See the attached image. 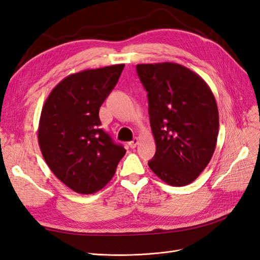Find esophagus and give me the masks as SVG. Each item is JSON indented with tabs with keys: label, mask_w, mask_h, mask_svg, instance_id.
I'll use <instances>...</instances> for the list:
<instances>
[{
	"label": "esophagus",
	"mask_w": 260,
	"mask_h": 260,
	"mask_svg": "<svg viewBox=\"0 0 260 260\" xmlns=\"http://www.w3.org/2000/svg\"><path fill=\"white\" fill-rule=\"evenodd\" d=\"M139 143H140V140H139L138 138H135V139H133V140L131 141V142H129V146H130L131 148H136Z\"/></svg>",
	"instance_id": "esophagus-1"
}]
</instances>
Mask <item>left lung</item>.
Wrapping results in <instances>:
<instances>
[{"label":"left lung","instance_id":"1","mask_svg":"<svg viewBox=\"0 0 260 260\" xmlns=\"http://www.w3.org/2000/svg\"><path fill=\"white\" fill-rule=\"evenodd\" d=\"M147 92L156 153L148 166L174 186L192 183L214 155L219 113L214 94L202 77L176 62L139 64Z\"/></svg>","mask_w":260,"mask_h":260}]
</instances>
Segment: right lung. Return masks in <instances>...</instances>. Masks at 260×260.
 Returning <instances> with one entry per match:
<instances>
[{"label": "right lung", "instance_id": "obj_1", "mask_svg": "<svg viewBox=\"0 0 260 260\" xmlns=\"http://www.w3.org/2000/svg\"><path fill=\"white\" fill-rule=\"evenodd\" d=\"M123 64L86 69L64 78L42 107L38 141L45 162L73 191L92 194L114 177L125 149L100 128V107Z\"/></svg>", "mask_w": 260, "mask_h": 260}]
</instances>
